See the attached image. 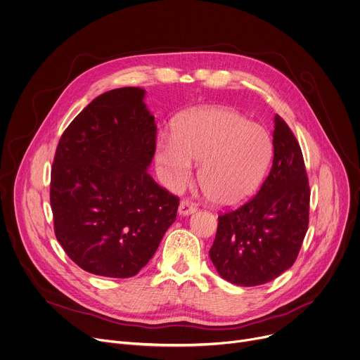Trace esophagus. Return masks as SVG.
Segmentation results:
<instances>
[{"instance_id": "34e87169", "label": "esophagus", "mask_w": 360, "mask_h": 360, "mask_svg": "<svg viewBox=\"0 0 360 360\" xmlns=\"http://www.w3.org/2000/svg\"><path fill=\"white\" fill-rule=\"evenodd\" d=\"M195 210H197V207L194 206V203L191 200H188V198H183V200L180 202V205H179V214H181V216L191 214Z\"/></svg>"}]
</instances>
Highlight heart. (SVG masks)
I'll return each mask as SVG.
<instances>
[{
	"label": "heart",
	"instance_id": "1",
	"mask_svg": "<svg viewBox=\"0 0 360 360\" xmlns=\"http://www.w3.org/2000/svg\"><path fill=\"white\" fill-rule=\"evenodd\" d=\"M273 155L269 133L233 110L223 107L190 112L177 123L174 139L160 140L157 163L166 183L179 188L200 165L198 183L210 202L236 206L260 187Z\"/></svg>",
	"mask_w": 360,
	"mask_h": 360
}]
</instances>
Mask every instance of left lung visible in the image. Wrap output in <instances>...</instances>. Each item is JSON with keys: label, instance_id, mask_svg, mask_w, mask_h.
Listing matches in <instances>:
<instances>
[{"label": "left lung", "instance_id": "obj_1", "mask_svg": "<svg viewBox=\"0 0 360 360\" xmlns=\"http://www.w3.org/2000/svg\"><path fill=\"white\" fill-rule=\"evenodd\" d=\"M310 188L300 146L274 115L273 165L259 193L219 216L209 252L219 274L237 286H259L293 266L309 226Z\"/></svg>", "mask_w": 360, "mask_h": 360}]
</instances>
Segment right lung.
Returning a JSON list of instances; mask_svg holds the SVG:
<instances>
[{
	"instance_id": "1",
	"label": "right lung",
	"mask_w": 360,
	"mask_h": 360,
	"mask_svg": "<svg viewBox=\"0 0 360 360\" xmlns=\"http://www.w3.org/2000/svg\"><path fill=\"white\" fill-rule=\"evenodd\" d=\"M144 90L94 98L63 133L51 167L54 233L83 270L131 277L155 253L177 216L179 197L147 173L157 126Z\"/></svg>"
}]
</instances>
